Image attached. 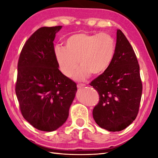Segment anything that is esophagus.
I'll list each match as a JSON object with an SVG mask.
<instances>
[{
	"instance_id": "obj_1",
	"label": "esophagus",
	"mask_w": 158,
	"mask_h": 158,
	"mask_svg": "<svg viewBox=\"0 0 158 158\" xmlns=\"http://www.w3.org/2000/svg\"><path fill=\"white\" fill-rule=\"evenodd\" d=\"M85 85L84 84H77V88H78V89H81L82 87H84Z\"/></svg>"
}]
</instances>
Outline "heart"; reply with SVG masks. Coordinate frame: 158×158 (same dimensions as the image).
Segmentation results:
<instances>
[{
  "mask_svg": "<svg viewBox=\"0 0 158 158\" xmlns=\"http://www.w3.org/2000/svg\"><path fill=\"white\" fill-rule=\"evenodd\" d=\"M115 52V40L106 33L74 34L66 40V47H54L56 60L64 75L70 77L79 63L81 67L73 75L77 81H85L91 73L103 74L111 65Z\"/></svg>",
  "mask_w": 158,
  "mask_h": 158,
  "instance_id": "heart-1",
  "label": "heart"
}]
</instances>
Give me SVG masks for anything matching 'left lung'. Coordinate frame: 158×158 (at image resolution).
<instances>
[{
	"label": "left lung",
	"instance_id": "left-lung-1",
	"mask_svg": "<svg viewBox=\"0 0 158 158\" xmlns=\"http://www.w3.org/2000/svg\"><path fill=\"white\" fill-rule=\"evenodd\" d=\"M90 85L100 95L93 110L99 126L109 132H119L135 121L142 93L139 65L132 46L120 29L116 31V52L111 65Z\"/></svg>",
	"mask_w": 158,
	"mask_h": 158
}]
</instances>
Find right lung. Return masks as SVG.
<instances>
[{
	"instance_id": "right-lung-1",
	"label": "right lung",
	"mask_w": 158,
	"mask_h": 158,
	"mask_svg": "<svg viewBox=\"0 0 158 158\" xmlns=\"http://www.w3.org/2000/svg\"><path fill=\"white\" fill-rule=\"evenodd\" d=\"M61 26L37 30L21 50L16 95L23 116L36 129L52 132L65 123L77 84L59 70L54 55L56 34Z\"/></svg>"
}]
</instances>
